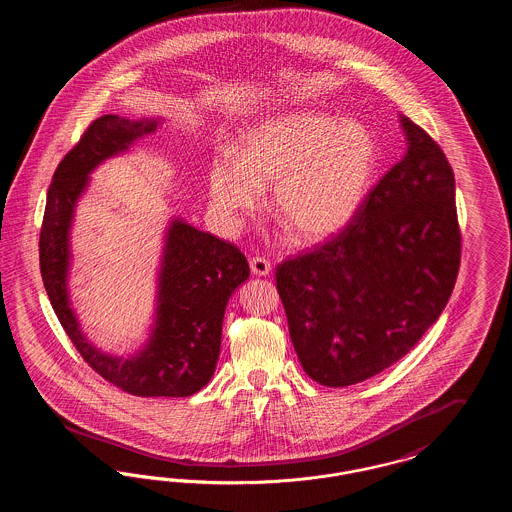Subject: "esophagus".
<instances>
[{"label": "esophagus", "instance_id": "esophagus-1", "mask_svg": "<svg viewBox=\"0 0 512 512\" xmlns=\"http://www.w3.org/2000/svg\"><path fill=\"white\" fill-rule=\"evenodd\" d=\"M249 267H251V272H253L255 276H268L270 270H272L270 261L265 259V257H253V259H249Z\"/></svg>", "mask_w": 512, "mask_h": 512}]
</instances>
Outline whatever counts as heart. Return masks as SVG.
Wrapping results in <instances>:
<instances>
[{"label": "heart", "mask_w": 512, "mask_h": 512, "mask_svg": "<svg viewBox=\"0 0 512 512\" xmlns=\"http://www.w3.org/2000/svg\"><path fill=\"white\" fill-rule=\"evenodd\" d=\"M378 167V144L365 122L324 111H292L247 130L240 155L222 153L209 192L224 219L236 220L272 186V207L299 240L322 242L351 224Z\"/></svg>", "instance_id": "obj_1"}]
</instances>
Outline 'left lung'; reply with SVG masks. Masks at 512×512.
I'll return each instance as SVG.
<instances>
[{
	"instance_id": "8db88e82",
	"label": "left lung",
	"mask_w": 512,
	"mask_h": 512,
	"mask_svg": "<svg viewBox=\"0 0 512 512\" xmlns=\"http://www.w3.org/2000/svg\"><path fill=\"white\" fill-rule=\"evenodd\" d=\"M401 126L405 157L351 224L276 267L293 349L328 388L403 359L445 309L461 267L453 169L426 130L407 117Z\"/></svg>"
}]
</instances>
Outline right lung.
Masks as SVG:
<instances>
[{
  "label": "right lung",
  "instance_id": "1",
  "mask_svg": "<svg viewBox=\"0 0 512 512\" xmlns=\"http://www.w3.org/2000/svg\"><path fill=\"white\" fill-rule=\"evenodd\" d=\"M159 121L103 115L63 157L49 184L40 230V272L51 307L82 359L119 390L138 397H188L213 376L220 353L224 309L249 276L245 255L230 242L174 219L159 270L155 322L146 347L130 359L101 353L80 332L67 292L69 232L88 174L119 155Z\"/></svg>",
  "mask_w": 512,
  "mask_h": 512
}]
</instances>
